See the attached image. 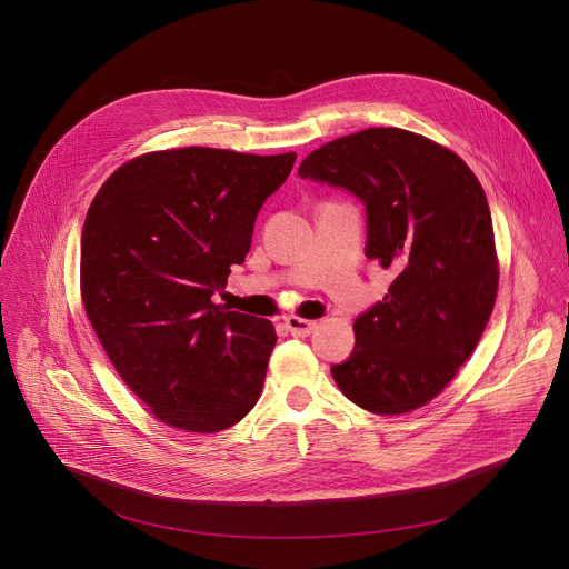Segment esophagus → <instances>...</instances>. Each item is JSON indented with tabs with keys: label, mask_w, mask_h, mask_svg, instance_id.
I'll list each match as a JSON object with an SVG mask.
<instances>
[{
	"label": "esophagus",
	"mask_w": 569,
	"mask_h": 569,
	"mask_svg": "<svg viewBox=\"0 0 569 569\" xmlns=\"http://www.w3.org/2000/svg\"><path fill=\"white\" fill-rule=\"evenodd\" d=\"M286 329L297 336V338H306L310 336L315 329H317V321H310V319H301V317H288L286 319Z\"/></svg>",
	"instance_id": "obj_1"
}]
</instances>
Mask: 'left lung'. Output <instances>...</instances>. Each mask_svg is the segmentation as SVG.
<instances>
[{"label":"left lung","mask_w":569,"mask_h":569,"mask_svg":"<svg viewBox=\"0 0 569 569\" xmlns=\"http://www.w3.org/2000/svg\"><path fill=\"white\" fill-rule=\"evenodd\" d=\"M299 178L356 196L367 259L396 279L358 315L351 356L331 367L342 393L373 415L432 400L466 362L498 292L491 209L448 148L400 128H369L312 150Z\"/></svg>","instance_id":"left-lung-1"}]
</instances>
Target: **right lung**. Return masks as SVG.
Masks as SVG:
<instances>
[{
  "instance_id": "1",
  "label": "right lung",
  "mask_w": 569,
  "mask_h": 569,
  "mask_svg": "<svg viewBox=\"0 0 569 569\" xmlns=\"http://www.w3.org/2000/svg\"><path fill=\"white\" fill-rule=\"evenodd\" d=\"M295 159L150 152L97 193L80 238V292L114 369L159 421L211 435L257 405L274 327L213 295L246 261L257 216Z\"/></svg>"
}]
</instances>
